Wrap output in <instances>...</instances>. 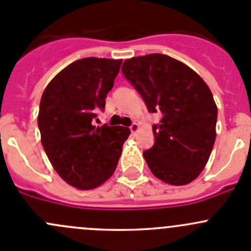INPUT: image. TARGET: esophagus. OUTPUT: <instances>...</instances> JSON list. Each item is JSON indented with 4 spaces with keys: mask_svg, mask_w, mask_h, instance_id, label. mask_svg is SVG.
<instances>
[{
    "mask_svg": "<svg viewBox=\"0 0 251 251\" xmlns=\"http://www.w3.org/2000/svg\"><path fill=\"white\" fill-rule=\"evenodd\" d=\"M138 128H140V126H138V124H136V123H133L132 125L130 126V131L132 133H136L138 131Z\"/></svg>",
    "mask_w": 251,
    "mask_h": 251,
    "instance_id": "1",
    "label": "esophagus"
}]
</instances>
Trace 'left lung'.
<instances>
[{
    "mask_svg": "<svg viewBox=\"0 0 251 251\" xmlns=\"http://www.w3.org/2000/svg\"><path fill=\"white\" fill-rule=\"evenodd\" d=\"M121 72L149 113H161L153 125V147L143 151L151 173L174 186L196 179L216 138L217 107L210 88L191 68L160 53L126 59Z\"/></svg>",
    "mask_w": 251,
    "mask_h": 251,
    "instance_id": "left-lung-1",
    "label": "left lung"
}]
</instances>
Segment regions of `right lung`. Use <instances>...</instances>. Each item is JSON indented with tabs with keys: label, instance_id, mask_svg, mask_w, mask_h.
Here are the masks:
<instances>
[{
	"label": "right lung",
	"instance_id": "obj_1",
	"mask_svg": "<svg viewBox=\"0 0 251 251\" xmlns=\"http://www.w3.org/2000/svg\"><path fill=\"white\" fill-rule=\"evenodd\" d=\"M121 59L83 58L53 77L40 102L41 143L57 174L70 186L93 189L113 175L130 130L92 125L120 70Z\"/></svg>",
	"mask_w": 251,
	"mask_h": 251
}]
</instances>
